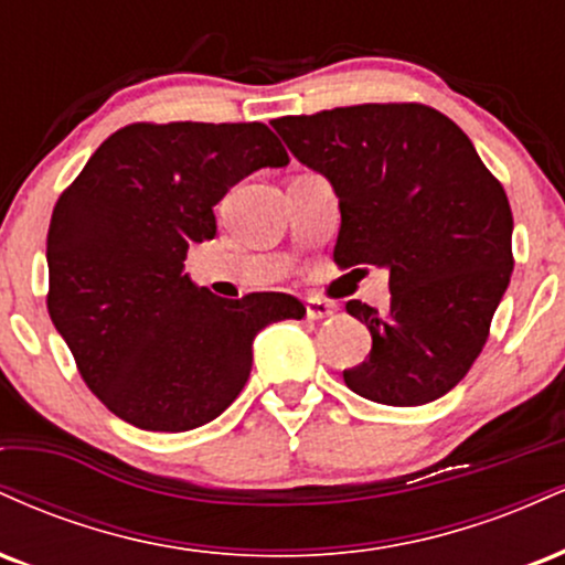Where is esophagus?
Masks as SVG:
<instances>
[{"label":"esophagus","mask_w":565,"mask_h":565,"mask_svg":"<svg viewBox=\"0 0 565 565\" xmlns=\"http://www.w3.org/2000/svg\"><path fill=\"white\" fill-rule=\"evenodd\" d=\"M334 313V305L327 302V300H319V297H308L305 300V316H308L310 321H321L327 319V316Z\"/></svg>","instance_id":"esophagus-1"}]
</instances>
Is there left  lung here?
Segmentation results:
<instances>
[{
	"instance_id": "obj_1",
	"label": "left lung",
	"mask_w": 565,
	"mask_h": 565,
	"mask_svg": "<svg viewBox=\"0 0 565 565\" xmlns=\"http://www.w3.org/2000/svg\"><path fill=\"white\" fill-rule=\"evenodd\" d=\"M297 161L340 199L334 260L391 276V308L350 300L372 353L345 369L353 393L423 406L468 374L512 274V212L449 116L419 103H366L270 121Z\"/></svg>"
}]
</instances>
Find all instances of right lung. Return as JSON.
Masks as SVG:
<instances>
[{
	"instance_id": "add662e5",
	"label": "right lung",
	"mask_w": 565,
	"mask_h": 565,
	"mask_svg": "<svg viewBox=\"0 0 565 565\" xmlns=\"http://www.w3.org/2000/svg\"><path fill=\"white\" fill-rule=\"evenodd\" d=\"M287 164L260 121L129 125L57 199L50 319L116 417L157 433L212 423L242 393L257 332L302 319L297 297L225 300L183 270L188 246L215 238L217 201L246 174Z\"/></svg>"
}]
</instances>
